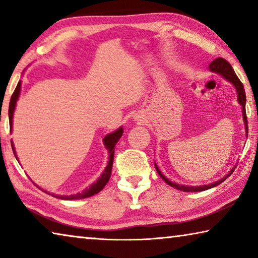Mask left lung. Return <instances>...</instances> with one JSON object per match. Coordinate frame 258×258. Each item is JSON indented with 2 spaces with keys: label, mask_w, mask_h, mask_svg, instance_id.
<instances>
[{
  "label": "left lung",
  "mask_w": 258,
  "mask_h": 258,
  "mask_svg": "<svg viewBox=\"0 0 258 258\" xmlns=\"http://www.w3.org/2000/svg\"><path fill=\"white\" fill-rule=\"evenodd\" d=\"M209 71L213 72V73H216V74H220L222 77H224L226 81H229L230 83H232L233 86L235 87V91H237V94H238V101L239 103L241 104L242 107V117H243V123H244V128H246V133H248V121H247V116H246V93H244V89H243V85L242 83L240 82V80L238 78V76L235 75V73L233 71V68L231 67V64L223 58H217L214 61H212L211 64H209ZM156 166V169H157V173L159 174V176L163 178V180L167 183L168 185H171L173 187H175L177 190H181V191H184V192H198V191H205V190H208L211 189V187L216 186L218 184H221L222 182H223L226 177H229L232 172L234 171V168L231 169V172H229L228 175L225 177L221 178L220 181H216L214 183H211V184H207V185H197V186H192V185H182V184H178V183L175 182H172L169 181L167 177H166L163 173L159 171L158 166Z\"/></svg>",
  "instance_id": "1"
}]
</instances>
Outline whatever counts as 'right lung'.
Masks as SVG:
<instances>
[{
	"label": "right lung",
	"instance_id": "right-lung-1",
	"mask_svg": "<svg viewBox=\"0 0 258 258\" xmlns=\"http://www.w3.org/2000/svg\"><path fill=\"white\" fill-rule=\"evenodd\" d=\"M20 89H21V82H19L18 85H17L15 92L11 97L10 104H9V119H10V131H12V118H14V112H15V109H16V103H17V101H18V98H19V94H20ZM123 133H124L123 127H119L117 131H115V132H112V133L108 134V135H106V137H104L103 143H104V147H106V149H108V152H109V161H108L107 167L104 168L103 173L101 174V176L98 178L97 182H94L91 186L86 187L85 190H83L82 192H78V194H75V195H71V196H60V195H54V194H51V195L55 198L63 199V200H76V199H83V198L91 197V196L97 195L98 192L101 191L104 187V185H106L108 183L109 178H110L111 169H112V163H113V154H115V146H116V143L119 141V139L121 138ZM11 146H12V150H14V154L16 156V158H17L15 147H14V143H12V141H11ZM43 191H44V190H43ZM44 192H47V191H44ZM49 194H50V192H49Z\"/></svg>",
	"mask_w": 258,
	"mask_h": 258
}]
</instances>
